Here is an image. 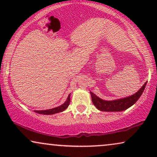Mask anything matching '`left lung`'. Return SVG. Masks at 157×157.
Segmentation results:
<instances>
[{
  "mask_svg": "<svg viewBox=\"0 0 157 157\" xmlns=\"http://www.w3.org/2000/svg\"><path fill=\"white\" fill-rule=\"evenodd\" d=\"M147 82H145L143 86L136 92L128 97L120 98L117 100L106 101L103 100L97 96H96L93 92L90 91L91 95V100L93 104L98 110L102 111H121L127 109L134 105L140 98V96L144 90Z\"/></svg>",
  "mask_w": 157,
  "mask_h": 157,
  "instance_id": "obj_1",
  "label": "left lung"
}]
</instances>
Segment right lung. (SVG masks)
Returning <instances> with one entry per match:
<instances>
[{"label":"right lung","mask_w":157,"mask_h":157,"mask_svg":"<svg viewBox=\"0 0 157 157\" xmlns=\"http://www.w3.org/2000/svg\"><path fill=\"white\" fill-rule=\"evenodd\" d=\"M70 96H71V94L68 95L67 99H66L65 103L61 105V106L56 107V108H53V109H48V110H40V111L35 110V112L40 113V114H44V115H51V114H54V113H56L62 112V111H63L65 109H67L68 105L70 104V101H71Z\"/></svg>","instance_id":"obj_1"}]
</instances>
